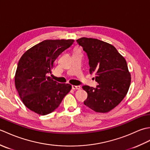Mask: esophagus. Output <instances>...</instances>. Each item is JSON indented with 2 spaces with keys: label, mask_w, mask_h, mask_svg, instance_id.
I'll use <instances>...</instances> for the list:
<instances>
[{
  "label": "esophagus",
  "mask_w": 150,
  "mask_h": 150,
  "mask_svg": "<svg viewBox=\"0 0 150 150\" xmlns=\"http://www.w3.org/2000/svg\"><path fill=\"white\" fill-rule=\"evenodd\" d=\"M71 87H72L73 90H80V89H81L80 86H74V85H73Z\"/></svg>",
  "instance_id": "1"
}]
</instances>
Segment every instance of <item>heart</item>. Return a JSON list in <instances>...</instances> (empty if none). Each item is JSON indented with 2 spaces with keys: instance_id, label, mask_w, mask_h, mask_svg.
Returning a JSON list of instances; mask_svg holds the SVG:
<instances>
[{
  "instance_id": "1",
  "label": "heart",
  "mask_w": 150,
  "mask_h": 150,
  "mask_svg": "<svg viewBox=\"0 0 150 150\" xmlns=\"http://www.w3.org/2000/svg\"><path fill=\"white\" fill-rule=\"evenodd\" d=\"M77 52H78V51H77Z\"/></svg>"
}]
</instances>
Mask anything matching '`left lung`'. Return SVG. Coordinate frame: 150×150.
I'll use <instances>...</instances> for the list:
<instances>
[{
    "mask_svg": "<svg viewBox=\"0 0 150 150\" xmlns=\"http://www.w3.org/2000/svg\"><path fill=\"white\" fill-rule=\"evenodd\" d=\"M77 43L86 53L90 73L94 72L98 85H84L88 97L84 104L96 112L106 113L116 107L129 90L131 75L125 59L110 44L82 37Z\"/></svg>",
    "mask_w": 150,
    "mask_h": 150,
    "instance_id": "1",
    "label": "left lung"
}]
</instances>
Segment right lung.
Listing matches in <instances>:
<instances>
[{
    "label": "right lung",
    "mask_w": 150,
    "mask_h": 150,
    "mask_svg": "<svg viewBox=\"0 0 150 150\" xmlns=\"http://www.w3.org/2000/svg\"><path fill=\"white\" fill-rule=\"evenodd\" d=\"M74 40H45L31 47L21 57L15 76L16 89L28 109L39 115L55 111L71 89L46 74L51 73L59 55L71 46Z\"/></svg>",
    "instance_id": "add662e5"
}]
</instances>
